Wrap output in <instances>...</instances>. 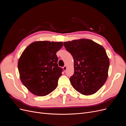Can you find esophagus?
I'll list each match as a JSON object with an SVG mask.
<instances>
[{"label":"esophagus","mask_w":126,"mask_h":126,"mask_svg":"<svg viewBox=\"0 0 126 126\" xmlns=\"http://www.w3.org/2000/svg\"><path fill=\"white\" fill-rule=\"evenodd\" d=\"M63 71H66V70H67V66H64V67H63Z\"/></svg>","instance_id":"esophagus-1"}]
</instances>
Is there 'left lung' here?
Instances as JSON below:
<instances>
[{"label":"left lung","instance_id":"obj_1","mask_svg":"<svg viewBox=\"0 0 126 126\" xmlns=\"http://www.w3.org/2000/svg\"><path fill=\"white\" fill-rule=\"evenodd\" d=\"M74 61L72 86L83 95L96 93L105 84L108 76L109 59L101 45L88 39L63 43Z\"/></svg>","mask_w":126,"mask_h":126}]
</instances>
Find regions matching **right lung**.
I'll use <instances>...</instances> for the list:
<instances>
[{
    "mask_svg": "<svg viewBox=\"0 0 126 126\" xmlns=\"http://www.w3.org/2000/svg\"><path fill=\"white\" fill-rule=\"evenodd\" d=\"M63 46V42L37 41L22 52L18 63L19 77L32 94L45 96L57 88L63 70L58 67L56 53Z\"/></svg>",
    "mask_w": 126,
    "mask_h": 126,
    "instance_id": "right-lung-1",
    "label": "right lung"
}]
</instances>
